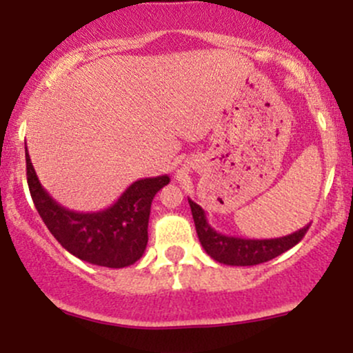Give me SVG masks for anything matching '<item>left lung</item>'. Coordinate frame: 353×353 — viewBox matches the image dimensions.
<instances>
[{"label":"left lung","instance_id":"8db88e82","mask_svg":"<svg viewBox=\"0 0 353 353\" xmlns=\"http://www.w3.org/2000/svg\"><path fill=\"white\" fill-rule=\"evenodd\" d=\"M190 212H192L194 224H196L197 237H199L202 247L214 261L225 265H257L262 262L270 261L292 249L295 244L302 241L309 225L295 230L283 237L275 239H242L225 236L217 232L209 225L204 209L197 205L196 202L189 199Z\"/></svg>","mask_w":353,"mask_h":353}]
</instances>
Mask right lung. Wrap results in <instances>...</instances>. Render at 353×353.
Segmentation results:
<instances>
[{
	"mask_svg": "<svg viewBox=\"0 0 353 353\" xmlns=\"http://www.w3.org/2000/svg\"><path fill=\"white\" fill-rule=\"evenodd\" d=\"M26 176L31 197L50 232L68 252L89 264L121 269L143 257L148 245L151 202L169 176L132 182L111 208L74 212L58 204L39 182L26 149Z\"/></svg>",
	"mask_w": 353,
	"mask_h": 353,
	"instance_id": "add662e5",
	"label": "right lung"
}]
</instances>
